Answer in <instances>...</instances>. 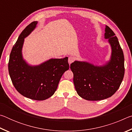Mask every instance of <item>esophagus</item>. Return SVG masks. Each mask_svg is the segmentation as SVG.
Listing matches in <instances>:
<instances>
[{"label":"esophagus","mask_w":132,"mask_h":132,"mask_svg":"<svg viewBox=\"0 0 132 132\" xmlns=\"http://www.w3.org/2000/svg\"><path fill=\"white\" fill-rule=\"evenodd\" d=\"M75 58L73 56H70L69 57V59H68V62L69 64H71L72 62H73L75 61Z\"/></svg>","instance_id":"34e87169"}]
</instances>
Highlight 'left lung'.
Here are the masks:
<instances>
[{
  "label": "left lung",
  "mask_w": 132,
  "mask_h": 132,
  "mask_svg": "<svg viewBox=\"0 0 132 132\" xmlns=\"http://www.w3.org/2000/svg\"><path fill=\"white\" fill-rule=\"evenodd\" d=\"M105 39H108L111 48L109 61L101 66L77 61L70 64L76 90L80 97L88 101L111 97L119 88L124 77V55L118 38L108 26H105Z\"/></svg>",
  "instance_id": "8db88e82"
}]
</instances>
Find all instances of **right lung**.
Returning <instances> with one entry per match:
<instances>
[{
    "mask_svg": "<svg viewBox=\"0 0 132 132\" xmlns=\"http://www.w3.org/2000/svg\"><path fill=\"white\" fill-rule=\"evenodd\" d=\"M33 21L19 35L11 51L8 69L14 87L22 95L42 101L51 97L56 90L63 73L69 70L68 57L50 59L38 65H30L22 54L24 38L36 28Z\"/></svg>",
    "mask_w": 132,
    "mask_h": 132,
    "instance_id": "1",
    "label": "right lung"
}]
</instances>
